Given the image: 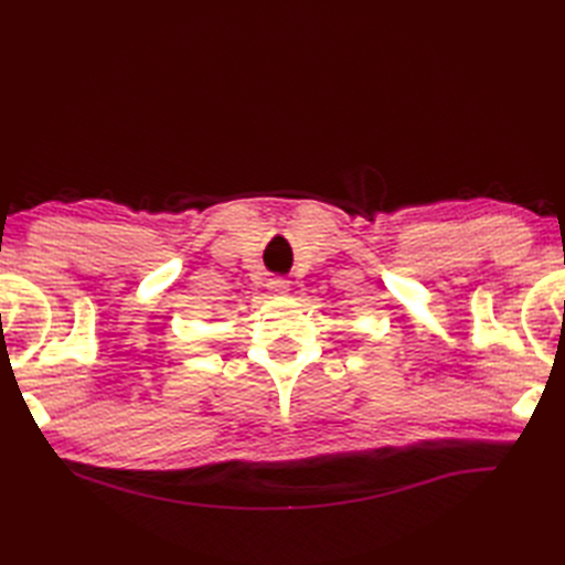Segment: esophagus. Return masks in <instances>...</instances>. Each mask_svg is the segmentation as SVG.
Returning a JSON list of instances; mask_svg holds the SVG:
<instances>
[{
  "instance_id": "obj_1",
  "label": "esophagus",
  "mask_w": 565,
  "mask_h": 565,
  "mask_svg": "<svg viewBox=\"0 0 565 565\" xmlns=\"http://www.w3.org/2000/svg\"><path fill=\"white\" fill-rule=\"evenodd\" d=\"M268 289H270V295L285 297L289 292V282L282 278H273V280H268Z\"/></svg>"
}]
</instances>
